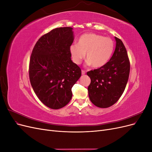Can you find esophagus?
I'll return each mask as SVG.
<instances>
[{"label": "esophagus", "mask_w": 152, "mask_h": 152, "mask_svg": "<svg viewBox=\"0 0 152 152\" xmlns=\"http://www.w3.org/2000/svg\"><path fill=\"white\" fill-rule=\"evenodd\" d=\"M86 74V71L82 70V75H85Z\"/></svg>", "instance_id": "obj_1"}]
</instances>
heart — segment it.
Returning a JSON list of instances; mask_svg holds the SVG:
<instances>
[{
    "label": "heart",
    "instance_id": "obj_1",
    "mask_svg": "<svg viewBox=\"0 0 152 152\" xmlns=\"http://www.w3.org/2000/svg\"><path fill=\"white\" fill-rule=\"evenodd\" d=\"M112 39L96 34L90 33L81 35L78 44L70 47V53L73 61L80 63L86 53L87 63L94 68L103 66L112 57L114 49Z\"/></svg>",
    "mask_w": 152,
    "mask_h": 152
}]
</instances>
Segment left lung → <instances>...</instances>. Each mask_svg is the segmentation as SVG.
Listing matches in <instances>:
<instances>
[{
    "label": "left lung",
    "instance_id": "1",
    "mask_svg": "<svg viewBox=\"0 0 152 152\" xmlns=\"http://www.w3.org/2000/svg\"><path fill=\"white\" fill-rule=\"evenodd\" d=\"M116 46L113 56L103 66L87 73L91 79L88 87L91 102L99 108L115 103L125 90L130 72L126 49L121 39L115 37Z\"/></svg>",
    "mask_w": 152,
    "mask_h": 152
}]
</instances>
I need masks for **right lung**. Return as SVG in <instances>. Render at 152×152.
Returning <instances> with one entry per match:
<instances>
[{"instance_id": "right-lung-1", "label": "right lung", "mask_w": 152, "mask_h": 152, "mask_svg": "<svg viewBox=\"0 0 152 152\" xmlns=\"http://www.w3.org/2000/svg\"><path fill=\"white\" fill-rule=\"evenodd\" d=\"M73 40L71 27L57 28L41 37L32 50L30 83L41 102L50 108H61L70 102L72 87L81 76L80 68L71 59Z\"/></svg>"}]
</instances>
